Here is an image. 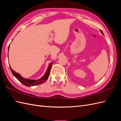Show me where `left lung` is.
<instances>
[{
	"label": "left lung",
	"mask_w": 121,
	"mask_h": 121,
	"mask_svg": "<svg viewBox=\"0 0 121 121\" xmlns=\"http://www.w3.org/2000/svg\"><path fill=\"white\" fill-rule=\"evenodd\" d=\"M100 31L101 32V33H102V34H103V35H104V33H103V32H102V31H101V30H100Z\"/></svg>",
	"instance_id": "8db88e82"
}]
</instances>
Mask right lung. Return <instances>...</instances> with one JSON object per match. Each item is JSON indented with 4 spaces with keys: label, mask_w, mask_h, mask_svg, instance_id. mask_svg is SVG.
I'll return each instance as SVG.
<instances>
[{
    "label": "right lung",
    "mask_w": 121,
    "mask_h": 121,
    "mask_svg": "<svg viewBox=\"0 0 121 121\" xmlns=\"http://www.w3.org/2000/svg\"><path fill=\"white\" fill-rule=\"evenodd\" d=\"M9 46L8 50H9ZM53 63V61H52V63H51L50 64V65L48 66V69H47L44 75L41 78H40L37 80H29V79H25V78H23L22 77H21V75L18 74V73H16L15 71L13 70V69L10 68V69L11 71H12V72L13 73V75L18 80H19L20 82H21L24 85L26 86H28V87L33 86H36L37 85H39V84H42L46 81L47 79H48L49 77L50 69H51V68H52V67Z\"/></svg>",
    "instance_id": "right-lung-1"
}]
</instances>
